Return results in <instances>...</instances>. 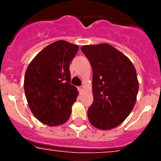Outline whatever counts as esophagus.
<instances>
[{
  "label": "esophagus",
  "instance_id": "esophagus-1",
  "mask_svg": "<svg viewBox=\"0 0 161 161\" xmlns=\"http://www.w3.org/2000/svg\"><path fill=\"white\" fill-rule=\"evenodd\" d=\"M78 90H79V92H82V91L83 90V87H82V86H79V87H78Z\"/></svg>",
  "mask_w": 161,
  "mask_h": 161
}]
</instances>
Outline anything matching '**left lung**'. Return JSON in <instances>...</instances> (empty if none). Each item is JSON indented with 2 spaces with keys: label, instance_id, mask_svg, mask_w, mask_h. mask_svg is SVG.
Masks as SVG:
<instances>
[{
  "label": "left lung",
  "instance_id": "obj_1",
  "mask_svg": "<svg viewBox=\"0 0 161 161\" xmlns=\"http://www.w3.org/2000/svg\"><path fill=\"white\" fill-rule=\"evenodd\" d=\"M82 53L92 69L93 102L87 111L95 128L110 130L130 114L136 101L139 81L131 61L108 43L85 45Z\"/></svg>",
  "mask_w": 161,
  "mask_h": 161
}]
</instances>
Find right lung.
Segmentation results:
<instances>
[{
  "instance_id": "obj_1",
  "label": "right lung",
  "mask_w": 161,
  "mask_h": 161,
  "mask_svg": "<svg viewBox=\"0 0 161 161\" xmlns=\"http://www.w3.org/2000/svg\"><path fill=\"white\" fill-rule=\"evenodd\" d=\"M79 50L64 40L53 42L32 60L25 71L24 90L31 111L48 126L65 123L79 92L70 84L69 65Z\"/></svg>"
}]
</instances>
